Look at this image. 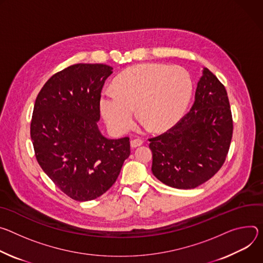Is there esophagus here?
I'll use <instances>...</instances> for the list:
<instances>
[{"instance_id":"1","label":"esophagus","mask_w":263,"mask_h":263,"mask_svg":"<svg viewBox=\"0 0 263 263\" xmlns=\"http://www.w3.org/2000/svg\"><path fill=\"white\" fill-rule=\"evenodd\" d=\"M142 143H143V141L140 140V139L132 140V141H130V147H132V148H136V147H138V146H141Z\"/></svg>"}]
</instances>
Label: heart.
<instances>
[{"instance_id":"b5f03b06","label":"heart","mask_w":263,"mask_h":263,"mask_svg":"<svg viewBox=\"0 0 263 263\" xmlns=\"http://www.w3.org/2000/svg\"><path fill=\"white\" fill-rule=\"evenodd\" d=\"M192 87L190 74L180 66L140 64L116 78L115 90L101 92L99 108L109 128L118 134L129 127L136 106L145 124L163 133L182 118Z\"/></svg>"}]
</instances>
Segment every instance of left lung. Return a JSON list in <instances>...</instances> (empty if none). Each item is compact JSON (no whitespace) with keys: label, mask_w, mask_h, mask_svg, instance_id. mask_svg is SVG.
<instances>
[{"label":"left lung","mask_w":263,"mask_h":263,"mask_svg":"<svg viewBox=\"0 0 263 263\" xmlns=\"http://www.w3.org/2000/svg\"><path fill=\"white\" fill-rule=\"evenodd\" d=\"M190 111L167 133L149 139L152 171L167 186L193 189L222 166L233 134L230 103L223 84L203 68Z\"/></svg>","instance_id":"1"}]
</instances>
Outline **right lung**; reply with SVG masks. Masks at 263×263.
Instances as JSON below:
<instances>
[{
    "label": "right lung",
    "instance_id": "add662e5",
    "mask_svg": "<svg viewBox=\"0 0 263 263\" xmlns=\"http://www.w3.org/2000/svg\"><path fill=\"white\" fill-rule=\"evenodd\" d=\"M111 73L102 64L71 66L44 84L34 103L30 136L36 160L78 201L105 193L130 155L129 138L108 139L97 125L101 90Z\"/></svg>",
    "mask_w": 263,
    "mask_h": 263
}]
</instances>
